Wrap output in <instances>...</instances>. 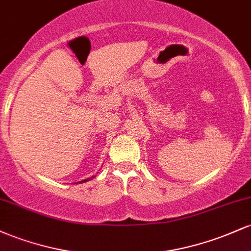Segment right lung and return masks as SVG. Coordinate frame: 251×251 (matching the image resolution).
Instances as JSON below:
<instances>
[{"label":"right lung","instance_id":"1","mask_svg":"<svg viewBox=\"0 0 251 251\" xmlns=\"http://www.w3.org/2000/svg\"><path fill=\"white\" fill-rule=\"evenodd\" d=\"M93 178H94V176H92V177L87 178V179H83V180H81V181H79V183H85V181H87V180H91V179H93Z\"/></svg>","mask_w":251,"mask_h":251}]
</instances>
